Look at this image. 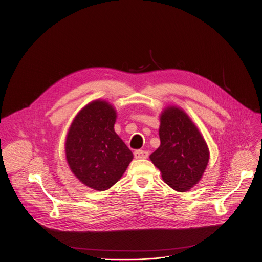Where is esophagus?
Wrapping results in <instances>:
<instances>
[{
  "label": "esophagus",
  "instance_id": "34e87169",
  "mask_svg": "<svg viewBox=\"0 0 262 262\" xmlns=\"http://www.w3.org/2000/svg\"><path fill=\"white\" fill-rule=\"evenodd\" d=\"M134 156H135L136 159H146L148 157V152L146 150L138 149L134 152Z\"/></svg>",
  "mask_w": 262,
  "mask_h": 262
}]
</instances>
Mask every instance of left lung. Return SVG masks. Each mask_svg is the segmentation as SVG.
Masks as SVG:
<instances>
[{
    "label": "left lung",
    "mask_w": 262,
    "mask_h": 262,
    "mask_svg": "<svg viewBox=\"0 0 262 262\" xmlns=\"http://www.w3.org/2000/svg\"><path fill=\"white\" fill-rule=\"evenodd\" d=\"M161 145L150 160L163 181L184 192L201 180L209 161L205 140L189 117L178 107H168L161 116Z\"/></svg>",
    "instance_id": "1"
}]
</instances>
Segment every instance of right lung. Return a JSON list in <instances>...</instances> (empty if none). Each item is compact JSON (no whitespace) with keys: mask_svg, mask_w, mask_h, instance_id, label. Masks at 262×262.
Masks as SVG:
<instances>
[{"mask_svg":"<svg viewBox=\"0 0 262 262\" xmlns=\"http://www.w3.org/2000/svg\"><path fill=\"white\" fill-rule=\"evenodd\" d=\"M116 112L105 101H94L83 107L71 125L66 156L76 178L98 191L116 184L134 156L114 130Z\"/></svg>","mask_w":262,"mask_h":262,"instance_id":"obj_1","label":"right lung"}]
</instances>
